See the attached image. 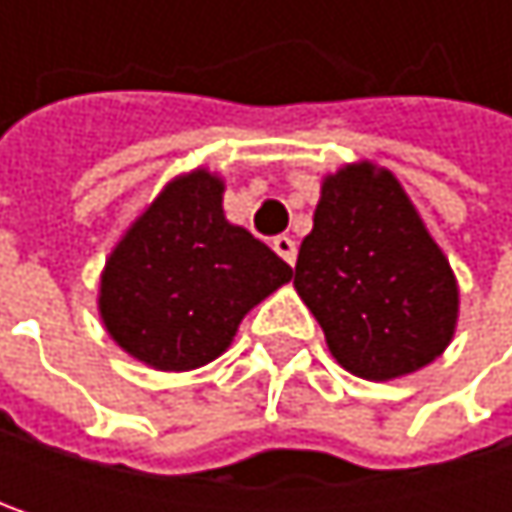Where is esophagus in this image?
<instances>
[{"mask_svg": "<svg viewBox=\"0 0 512 512\" xmlns=\"http://www.w3.org/2000/svg\"><path fill=\"white\" fill-rule=\"evenodd\" d=\"M272 249H275L278 255L284 257V260H287L290 266L296 263V243H293L290 237H275V240H272Z\"/></svg>", "mask_w": 512, "mask_h": 512, "instance_id": "esophagus-1", "label": "esophagus"}]
</instances>
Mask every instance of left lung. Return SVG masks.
<instances>
[{"mask_svg":"<svg viewBox=\"0 0 512 512\" xmlns=\"http://www.w3.org/2000/svg\"><path fill=\"white\" fill-rule=\"evenodd\" d=\"M293 284L338 364L370 382L421 370L457 329L448 257L397 177L370 162L323 180Z\"/></svg>","mask_w":512,"mask_h":512,"instance_id":"1","label":"left lung"}]
</instances>
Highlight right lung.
Instances as JSON below:
<instances>
[{
	"instance_id": "add662e5",
	"label": "right lung",
	"mask_w": 512,
	"mask_h": 512,
	"mask_svg": "<svg viewBox=\"0 0 512 512\" xmlns=\"http://www.w3.org/2000/svg\"><path fill=\"white\" fill-rule=\"evenodd\" d=\"M222 180L174 177L106 260L100 317L121 350L156 370L222 356L240 320L293 269L222 210Z\"/></svg>"
}]
</instances>
